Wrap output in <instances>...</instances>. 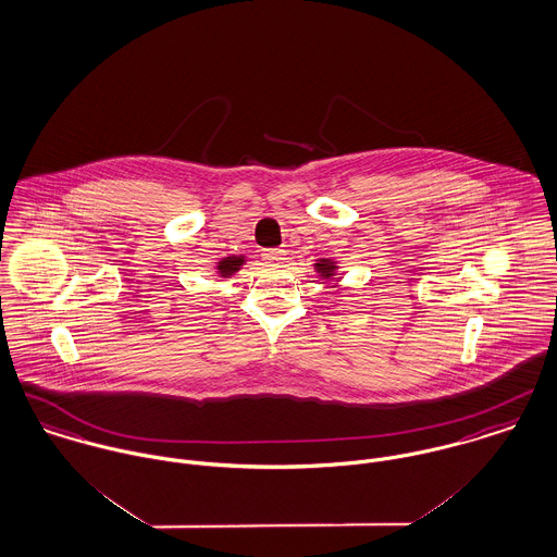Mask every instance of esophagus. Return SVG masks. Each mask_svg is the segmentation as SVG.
Here are the masks:
<instances>
[{
  "label": "esophagus",
  "instance_id": "1",
  "mask_svg": "<svg viewBox=\"0 0 557 557\" xmlns=\"http://www.w3.org/2000/svg\"><path fill=\"white\" fill-rule=\"evenodd\" d=\"M263 259L268 261V263H283V259H287L285 257V249H263Z\"/></svg>",
  "mask_w": 557,
  "mask_h": 557
}]
</instances>
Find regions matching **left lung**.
Instances as JSON below:
<instances>
[{
  "label": "left lung",
  "mask_w": 557,
  "mask_h": 557,
  "mask_svg": "<svg viewBox=\"0 0 557 557\" xmlns=\"http://www.w3.org/2000/svg\"><path fill=\"white\" fill-rule=\"evenodd\" d=\"M317 270H319L321 274H325V278H330L332 272L336 270V265H334L332 261H321V263H317Z\"/></svg>",
  "instance_id": "obj_1"
}]
</instances>
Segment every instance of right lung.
<instances>
[{
	"label": "right lung",
	"instance_id": "obj_1",
	"mask_svg": "<svg viewBox=\"0 0 557 557\" xmlns=\"http://www.w3.org/2000/svg\"><path fill=\"white\" fill-rule=\"evenodd\" d=\"M243 261L245 259H240V257H227V259L219 261V274L221 276H230L232 272H236L243 265Z\"/></svg>",
	"mask_w": 557,
	"mask_h": 557
}]
</instances>
